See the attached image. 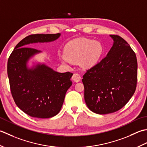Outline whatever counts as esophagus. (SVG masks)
Here are the masks:
<instances>
[{
    "label": "esophagus",
    "instance_id": "34e87169",
    "mask_svg": "<svg viewBox=\"0 0 147 147\" xmlns=\"http://www.w3.org/2000/svg\"><path fill=\"white\" fill-rule=\"evenodd\" d=\"M72 79L74 81L76 82H78L80 81V79H81V77H80V75L78 73H75L72 76Z\"/></svg>",
    "mask_w": 147,
    "mask_h": 147
}]
</instances>
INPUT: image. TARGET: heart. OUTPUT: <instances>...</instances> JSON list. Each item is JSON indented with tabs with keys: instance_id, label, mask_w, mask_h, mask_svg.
I'll use <instances>...</instances> for the list:
<instances>
[{
	"instance_id": "heart-1",
	"label": "heart",
	"mask_w": 147,
	"mask_h": 147,
	"mask_svg": "<svg viewBox=\"0 0 147 147\" xmlns=\"http://www.w3.org/2000/svg\"><path fill=\"white\" fill-rule=\"evenodd\" d=\"M101 53L100 42L89 38H80L67 44L64 49V59L71 63L80 60L83 66L89 67L96 63Z\"/></svg>"
}]
</instances>
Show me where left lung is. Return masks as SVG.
<instances>
[{
	"mask_svg": "<svg viewBox=\"0 0 147 147\" xmlns=\"http://www.w3.org/2000/svg\"><path fill=\"white\" fill-rule=\"evenodd\" d=\"M114 42L107 55L83 76L84 100L98 114L118 111L133 96L136 88V54L124 38L110 35Z\"/></svg>",
	"mask_w": 147,
	"mask_h": 147,
	"instance_id": "left-lung-1",
	"label": "left lung"
}]
</instances>
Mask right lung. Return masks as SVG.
<instances>
[{
	"instance_id": "1",
	"label": "right lung",
	"mask_w": 147,
	"mask_h": 147,
	"mask_svg": "<svg viewBox=\"0 0 147 147\" xmlns=\"http://www.w3.org/2000/svg\"><path fill=\"white\" fill-rule=\"evenodd\" d=\"M60 34H33L21 40L9 57L7 75L11 92L16 105L26 114L40 119L55 116L60 111L65 94L72 84L73 74L59 73L45 65L28 69L29 58L40 51L26 45L47 42Z\"/></svg>"
}]
</instances>
